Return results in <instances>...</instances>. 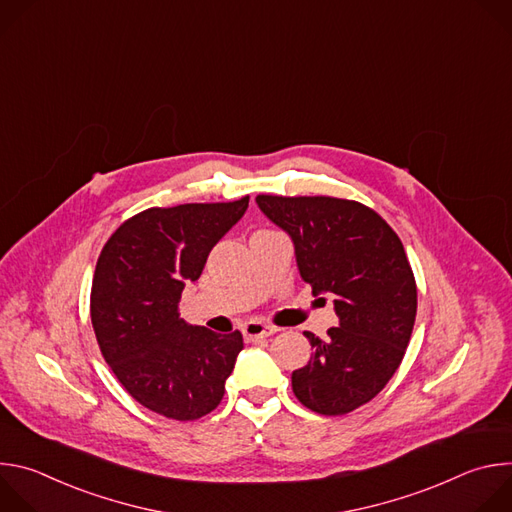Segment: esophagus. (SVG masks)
Returning a JSON list of instances; mask_svg holds the SVG:
<instances>
[{"label":"esophagus","instance_id":"1","mask_svg":"<svg viewBox=\"0 0 512 512\" xmlns=\"http://www.w3.org/2000/svg\"><path fill=\"white\" fill-rule=\"evenodd\" d=\"M279 328L271 326V324H263L259 320H249L243 324V334L247 340H253V338H267L271 334H275Z\"/></svg>","mask_w":512,"mask_h":512}]
</instances>
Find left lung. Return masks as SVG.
Returning <instances> with one entry per match:
<instances>
[{
	"instance_id": "8db88e82",
	"label": "left lung",
	"mask_w": 512,
	"mask_h": 512,
	"mask_svg": "<svg viewBox=\"0 0 512 512\" xmlns=\"http://www.w3.org/2000/svg\"><path fill=\"white\" fill-rule=\"evenodd\" d=\"M255 202L294 243L312 294H330L338 314L326 340L304 332L314 352L291 373V387L316 413L354 411L395 375L413 332L417 287L403 243L354 200L259 194Z\"/></svg>"
}]
</instances>
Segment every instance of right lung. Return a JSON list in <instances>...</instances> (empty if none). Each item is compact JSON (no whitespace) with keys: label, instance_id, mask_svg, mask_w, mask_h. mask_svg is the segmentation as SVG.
Returning <instances> with one entry per match:
<instances>
[{"label":"right lung","instance_id":"add662e5","mask_svg":"<svg viewBox=\"0 0 512 512\" xmlns=\"http://www.w3.org/2000/svg\"><path fill=\"white\" fill-rule=\"evenodd\" d=\"M235 202L148 208L103 247L91 289L99 348L127 393L164 417L198 419L221 403L243 350L241 332L216 334L180 318V298L210 249L245 214Z\"/></svg>","mask_w":512,"mask_h":512}]
</instances>
